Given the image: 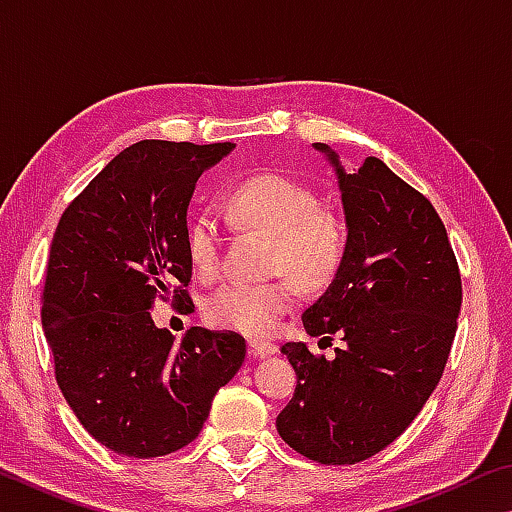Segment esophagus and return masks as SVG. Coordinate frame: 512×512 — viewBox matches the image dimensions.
Instances as JSON below:
<instances>
[{
    "label": "esophagus",
    "mask_w": 512,
    "mask_h": 512,
    "mask_svg": "<svg viewBox=\"0 0 512 512\" xmlns=\"http://www.w3.org/2000/svg\"><path fill=\"white\" fill-rule=\"evenodd\" d=\"M248 345H250V354H253V357H259V359L271 357V354H275V350H277L273 343L262 341V339H250Z\"/></svg>",
    "instance_id": "34e87169"
}]
</instances>
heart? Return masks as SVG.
<instances>
[{"instance_id":"heart-1","label":"heart","mask_w":512,"mask_h":512,"mask_svg":"<svg viewBox=\"0 0 512 512\" xmlns=\"http://www.w3.org/2000/svg\"><path fill=\"white\" fill-rule=\"evenodd\" d=\"M230 210L239 221L275 235L273 266L291 273L302 287H320L341 264L345 232L339 216L318 210L309 187L284 173H259L241 183L230 196ZM189 255L203 277H214L223 262V235L212 212L198 214L189 225ZM296 302L289 280H232L212 293L205 314L223 327L248 334H266Z\"/></svg>"}]
</instances>
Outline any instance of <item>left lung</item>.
<instances>
[{"mask_svg": "<svg viewBox=\"0 0 512 512\" xmlns=\"http://www.w3.org/2000/svg\"><path fill=\"white\" fill-rule=\"evenodd\" d=\"M339 178L341 264L302 314L309 336L339 334L334 359L284 343L298 375L277 415L284 443L323 465H354L402 436L443 377L461 311V273L438 212L379 158L350 173L316 142Z\"/></svg>", "mask_w": 512, "mask_h": 512, "instance_id": "8db88e82", "label": "left lung"}]
</instances>
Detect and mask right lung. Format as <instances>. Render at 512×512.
Segmentation results:
<instances>
[{
  "label": "right lung",
  "instance_id": "add662e5",
  "mask_svg": "<svg viewBox=\"0 0 512 512\" xmlns=\"http://www.w3.org/2000/svg\"><path fill=\"white\" fill-rule=\"evenodd\" d=\"M235 144L142 140L67 205L49 248L42 327L56 381L94 440L155 458L201 433L219 388L246 359L244 336L155 327V300L192 307L187 207L196 180Z\"/></svg>",
  "mask_w": 512,
  "mask_h": 512
}]
</instances>
